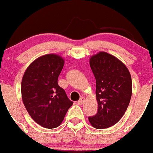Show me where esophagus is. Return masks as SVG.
<instances>
[{
  "label": "esophagus",
  "mask_w": 153,
  "mask_h": 153,
  "mask_svg": "<svg viewBox=\"0 0 153 153\" xmlns=\"http://www.w3.org/2000/svg\"><path fill=\"white\" fill-rule=\"evenodd\" d=\"M85 102V98L84 97H81L78 100L77 103H78V105H82L83 102Z\"/></svg>",
  "instance_id": "1"
}]
</instances>
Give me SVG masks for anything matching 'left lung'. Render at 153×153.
<instances>
[{
  "instance_id": "8db88e82",
  "label": "left lung",
  "mask_w": 153,
  "mask_h": 153,
  "mask_svg": "<svg viewBox=\"0 0 153 153\" xmlns=\"http://www.w3.org/2000/svg\"><path fill=\"white\" fill-rule=\"evenodd\" d=\"M96 79L97 113L88 117L93 127L106 128L116 124L126 112L131 97V78L126 66L114 56L100 52L90 59Z\"/></svg>"
}]
</instances>
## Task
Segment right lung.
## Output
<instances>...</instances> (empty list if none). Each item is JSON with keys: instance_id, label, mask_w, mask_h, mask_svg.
<instances>
[{"instance_id": "add662e5", "label": "right lung", "mask_w": 153, "mask_h": 153, "mask_svg": "<svg viewBox=\"0 0 153 153\" xmlns=\"http://www.w3.org/2000/svg\"><path fill=\"white\" fill-rule=\"evenodd\" d=\"M64 63L62 57L56 54L42 56L28 66L22 78L26 109L35 122L47 128L58 127L73 105L58 85Z\"/></svg>"}]
</instances>
